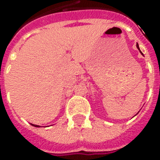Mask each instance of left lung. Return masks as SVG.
<instances>
[{
  "instance_id": "8db88e82",
  "label": "left lung",
  "mask_w": 160,
  "mask_h": 160,
  "mask_svg": "<svg viewBox=\"0 0 160 160\" xmlns=\"http://www.w3.org/2000/svg\"><path fill=\"white\" fill-rule=\"evenodd\" d=\"M136 47H137V49H138L139 51H140V52H141V53H142V52H141V50H140V48H139L138 43H137V44H136ZM142 55H143V54H142Z\"/></svg>"
}]
</instances>
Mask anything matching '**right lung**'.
Masks as SVG:
<instances>
[{
    "label": "right lung",
    "instance_id": "obj_1",
    "mask_svg": "<svg viewBox=\"0 0 160 160\" xmlns=\"http://www.w3.org/2000/svg\"><path fill=\"white\" fill-rule=\"evenodd\" d=\"M31 125H32L33 126H34V127H41L40 126H37V125H34V124H31Z\"/></svg>",
    "mask_w": 160,
    "mask_h": 160
}]
</instances>
